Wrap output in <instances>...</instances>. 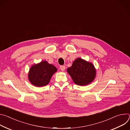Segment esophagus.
Masks as SVG:
<instances>
[{
	"label": "esophagus",
	"mask_w": 130,
	"mask_h": 130,
	"mask_svg": "<svg viewBox=\"0 0 130 130\" xmlns=\"http://www.w3.org/2000/svg\"><path fill=\"white\" fill-rule=\"evenodd\" d=\"M60 69L62 71H64L65 69V66H60Z\"/></svg>",
	"instance_id": "1"
}]
</instances>
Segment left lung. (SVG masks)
Segmentation results:
<instances>
[{"mask_svg":"<svg viewBox=\"0 0 130 130\" xmlns=\"http://www.w3.org/2000/svg\"><path fill=\"white\" fill-rule=\"evenodd\" d=\"M67 71L73 82L80 86L90 84L96 76V70L93 64L80 58L73 61L71 66L67 68Z\"/></svg>","mask_w":130,"mask_h":130,"instance_id":"8db88e82","label":"left lung"}]
</instances>
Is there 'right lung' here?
Here are the masks:
<instances>
[{"mask_svg":"<svg viewBox=\"0 0 130 130\" xmlns=\"http://www.w3.org/2000/svg\"><path fill=\"white\" fill-rule=\"evenodd\" d=\"M57 71V68L54 65L46 61H42L39 63L33 64L30 67L28 79L36 87L44 86L49 83L52 76Z\"/></svg>","mask_w":130,"mask_h":130,"instance_id":"right-lung-1","label":"right lung"}]
</instances>
